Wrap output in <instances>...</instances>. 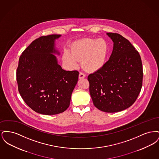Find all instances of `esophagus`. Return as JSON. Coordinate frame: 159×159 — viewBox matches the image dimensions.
Masks as SVG:
<instances>
[{
	"label": "esophagus",
	"instance_id": "1",
	"mask_svg": "<svg viewBox=\"0 0 159 159\" xmlns=\"http://www.w3.org/2000/svg\"><path fill=\"white\" fill-rule=\"evenodd\" d=\"M86 77V75L83 73H82V72H80V73H79V79H83V78H84Z\"/></svg>",
	"mask_w": 159,
	"mask_h": 159
}]
</instances>
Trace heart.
Listing matches in <instances>:
<instances>
[{"label": "heart", "mask_w": 159, "mask_h": 159, "mask_svg": "<svg viewBox=\"0 0 159 159\" xmlns=\"http://www.w3.org/2000/svg\"><path fill=\"white\" fill-rule=\"evenodd\" d=\"M109 52V46L105 39H84L73 44L70 54L65 52L62 60L70 67H75L78 61L82 60L83 68L95 72L102 68Z\"/></svg>", "instance_id": "obj_1"}]
</instances>
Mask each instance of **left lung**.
I'll return each mask as SVG.
<instances>
[{"mask_svg": "<svg viewBox=\"0 0 159 159\" xmlns=\"http://www.w3.org/2000/svg\"><path fill=\"white\" fill-rule=\"evenodd\" d=\"M113 42L108 61L88 77L93 105L107 113L121 111L136 101L143 86L141 57L128 40L118 33H107Z\"/></svg>", "mask_w": 159, "mask_h": 159, "instance_id": "obj_1", "label": "left lung"}]
</instances>
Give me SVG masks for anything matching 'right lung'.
<instances>
[{
	"label": "right lung",
	"mask_w": 159,
	"mask_h": 159,
	"mask_svg": "<svg viewBox=\"0 0 159 159\" xmlns=\"http://www.w3.org/2000/svg\"><path fill=\"white\" fill-rule=\"evenodd\" d=\"M60 34L41 36L20 57L16 70L18 91L35 112L53 115L66 111L77 84L79 72L66 71L58 64L55 41Z\"/></svg>",
	"instance_id": "add662e5"
}]
</instances>
